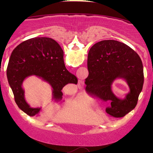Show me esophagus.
I'll use <instances>...</instances> for the list:
<instances>
[{
	"label": "esophagus",
	"instance_id": "34e87169",
	"mask_svg": "<svg viewBox=\"0 0 153 153\" xmlns=\"http://www.w3.org/2000/svg\"><path fill=\"white\" fill-rule=\"evenodd\" d=\"M78 86L79 88H83V86H84V83H83V81H79Z\"/></svg>",
	"mask_w": 153,
	"mask_h": 153
}]
</instances>
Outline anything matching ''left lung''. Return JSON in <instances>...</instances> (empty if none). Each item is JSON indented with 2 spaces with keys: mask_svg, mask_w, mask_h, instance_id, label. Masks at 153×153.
I'll return each mask as SVG.
<instances>
[{
  "mask_svg": "<svg viewBox=\"0 0 153 153\" xmlns=\"http://www.w3.org/2000/svg\"><path fill=\"white\" fill-rule=\"evenodd\" d=\"M88 76L85 91L88 95L111 101L106 108L110 116L121 118L137 106L144 81L143 66L137 52L116 40H102L91 48L88 56ZM116 78H123L130 88L125 99H119L112 92Z\"/></svg>",
  "mask_w": 153,
  "mask_h": 153,
  "instance_id": "1",
  "label": "left lung"
}]
</instances>
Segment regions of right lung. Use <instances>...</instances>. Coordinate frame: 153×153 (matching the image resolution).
I'll use <instances>...</instances> for the list:
<instances>
[{
    "instance_id": "add662e5",
    "label": "right lung",
    "mask_w": 153,
    "mask_h": 153,
    "mask_svg": "<svg viewBox=\"0 0 153 153\" xmlns=\"http://www.w3.org/2000/svg\"><path fill=\"white\" fill-rule=\"evenodd\" d=\"M35 75L53 88V99L60 101L62 89L69 83L77 84V78L67 70L63 51L57 42L49 37H34L23 42L12 52L7 69L10 86L19 108L30 116L37 115L40 108H31L24 98L22 83Z\"/></svg>"
}]
</instances>
